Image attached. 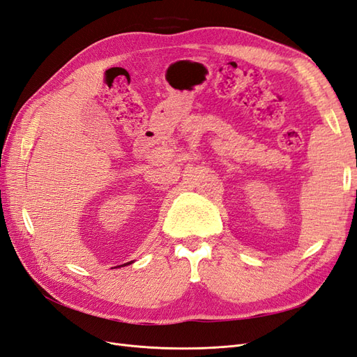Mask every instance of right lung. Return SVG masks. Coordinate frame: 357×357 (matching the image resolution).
<instances>
[{
    "mask_svg": "<svg viewBox=\"0 0 357 357\" xmlns=\"http://www.w3.org/2000/svg\"><path fill=\"white\" fill-rule=\"evenodd\" d=\"M128 264H131V262H128Z\"/></svg>",
    "mask_w": 357,
    "mask_h": 357,
    "instance_id": "right-lung-1",
    "label": "right lung"
}]
</instances>
